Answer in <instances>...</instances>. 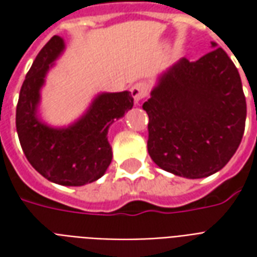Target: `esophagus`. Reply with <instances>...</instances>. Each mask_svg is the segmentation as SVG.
<instances>
[{
	"instance_id": "esophagus-1",
	"label": "esophagus",
	"mask_w": 257,
	"mask_h": 257,
	"mask_svg": "<svg viewBox=\"0 0 257 257\" xmlns=\"http://www.w3.org/2000/svg\"><path fill=\"white\" fill-rule=\"evenodd\" d=\"M149 90H150V86L146 82H136V84L131 88V95L134 97V100L138 103L142 99H145L146 96L149 95Z\"/></svg>"
}]
</instances>
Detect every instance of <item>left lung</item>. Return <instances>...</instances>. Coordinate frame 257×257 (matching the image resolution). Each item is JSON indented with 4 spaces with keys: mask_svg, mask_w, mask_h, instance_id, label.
Here are the masks:
<instances>
[{
    "mask_svg": "<svg viewBox=\"0 0 257 257\" xmlns=\"http://www.w3.org/2000/svg\"><path fill=\"white\" fill-rule=\"evenodd\" d=\"M190 62L182 58L160 75L143 110L149 114L147 150L176 176L213 175L242 140L246 101L241 77L221 48Z\"/></svg>",
    "mask_w": 257,
    "mask_h": 257,
    "instance_id": "8db88e82",
    "label": "left lung"
}]
</instances>
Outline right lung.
Wrapping results in <instances>:
<instances>
[{"label":"right lung","instance_id":"1","mask_svg":"<svg viewBox=\"0 0 257 257\" xmlns=\"http://www.w3.org/2000/svg\"><path fill=\"white\" fill-rule=\"evenodd\" d=\"M64 49L52 37L26 75L16 106V131L26 158L37 172L62 186H84L101 178L112 158L107 139L114 119L134 107L131 92L100 93L82 117L67 128H53L38 118L40 90L53 62Z\"/></svg>","mask_w":257,"mask_h":257}]
</instances>
